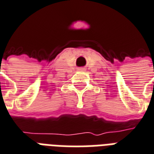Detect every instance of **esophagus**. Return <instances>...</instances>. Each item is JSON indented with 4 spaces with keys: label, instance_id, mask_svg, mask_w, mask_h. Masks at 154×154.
Here are the masks:
<instances>
[{
    "label": "esophagus",
    "instance_id": "1",
    "mask_svg": "<svg viewBox=\"0 0 154 154\" xmlns=\"http://www.w3.org/2000/svg\"><path fill=\"white\" fill-rule=\"evenodd\" d=\"M85 68H83V67H81V68H79V69H78V70H79V71H85Z\"/></svg>",
    "mask_w": 154,
    "mask_h": 154
}]
</instances>
